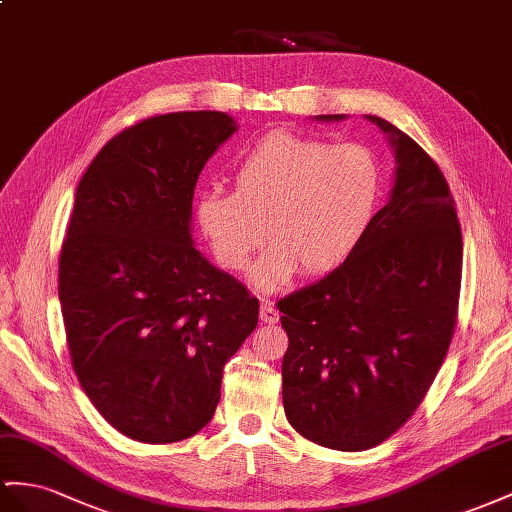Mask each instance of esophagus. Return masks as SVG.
Listing matches in <instances>:
<instances>
[{
  "mask_svg": "<svg viewBox=\"0 0 512 512\" xmlns=\"http://www.w3.org/2000/svg\"><path fill=\"white\" fill-rule=\"evenodd\" d=\"M259 318H261V322H266V324H277L279 322V311H277V307L272 305V300L261 298Z\"/></svg>",
  "mask_w": 512,
  "mask_h": 512,
  "instance_id": "obj_1",
  "label": "esophagus"
}]
</instances>
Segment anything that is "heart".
Here are the masks:
<instances>
[{"label":"heart","instance_id":"1","mask_svg":"<svg viewBox=\"0 0 512 512\" xmlns=\"http://www.w3.org/2000/svg\"><path fill=\"white\" fill-rule=\"evenodd\" d=\"M381 199V168L357 142L272 134L233 168V192L196 205L201 231L225 268L240 272L268 240L253 281L274 290L300 268L324 274L355 253Z\"/></svg>","mask_w":512,"mask_h":512}]
</instances>
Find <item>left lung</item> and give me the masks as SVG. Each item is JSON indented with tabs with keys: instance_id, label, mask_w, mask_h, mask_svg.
Returning <instances> with one entry per match:
<instances>
[{
	"instance_id": "obj_1",
	"label": "left lung",
	"mask_w": 512,
	"mask_h": 512,
	"mask_svg": "<svg viewBox=\"0 0 512 512\" xmlns=\"http://www.w3.org/2000/svg\"><path fill=\"white\" fill-rule=\"evenodd\" d=\"M324 114L318 121H342ZM396 183L342 266L287 294L283 409L305 439L359 452L400 430L450 348L461 294L463 235L437 162L381 116Z\"/></svg>"
}]
</instances>
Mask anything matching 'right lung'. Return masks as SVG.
Segmentation results:
<instances>
[{
  "instance_id": "obj_1",
  "label": "right lung",
  "mask_w": 512,
  "mask_h": 512,
  "mask_svg": "<svg viewBox=\"0 0 512 512\" xmlns=\"http://www.w3.org/2000/svg\"><path fill=\"white\" fill-rule=\"evenodd\" d=\"M238 129L225 112H170L116 134L75 192L58 264L73 370L125 437L196 435L225 363L255 331L259 300L196 251V179Z\"/></svg>"
}]
</instances>
